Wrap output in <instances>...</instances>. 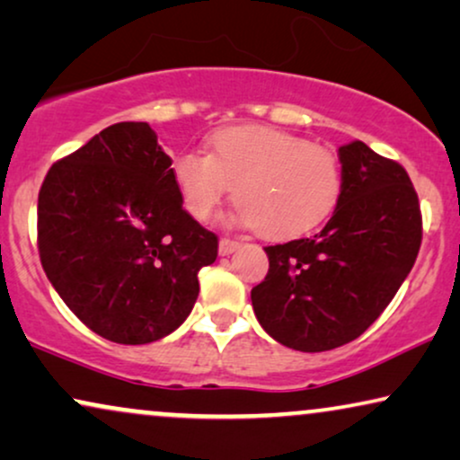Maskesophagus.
I'll list each match as a JSON object with an SVG mask.
<instances>
[{
    "label": "esophagus",
    "instance_id": "obj_1",
    "mask_svg": "<svg viewBox=\"0 0 460 460\" xmlns=\"http://www.w3.org/2000/svg\"><path fill=\"white\" fill-rule=\"evenodd\" d=\"M240 246H242V243L237 240H229V237H223V240H220V243H218V254L220 256H229V254H234Z\"/></svg>",
    "mask_w": 460,
    "mask_h": 460
}]
</instances>
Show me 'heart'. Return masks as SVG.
I'll use <instances>...</instances> for the list:
<instances>
[{"instance_id": "1", "label": "heart", "mask_w": 460, "mask_h": 460, "mask_svg": "<svg viewBox=\"0 0 460 460\" xmlns=\"http://www.w3.org/2000/svg\"><path fill=\"white\" fill-rule=\"evenodd\" d=\"M172 181L185 210L208 220L234 190L235 220L269 240H290L320 226L342 193V168L332 151L267 126L214 132L208 155L182 151Z\"/></svg>"}]
</instances>
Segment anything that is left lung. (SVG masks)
Wrapping results in <instances>:
<instances>
[{"label": "left lung", "instance_id": "8db88e82", "mask_svg": "<svg viewBox=\"0 0 460 460\" xmlns=\"http://www.w3.org/2000/svg\"><path fill=\"white\" fill-rule=\"evenodd\" d=\"M342 193L314 237L267 246L252 288L254 315L281 345L305 353L358 339L400 290L422 240L419 195L406 170L353 140L339 149Z\"/></svg>", "mask_w": 460, "mask_h": 460}]
</instances>
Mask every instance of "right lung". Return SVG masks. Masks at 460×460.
Wrapping results in <instances>:
<instances>
[{
	"label": "right lung",
	"instance_id": "right-lung-1",
	"mask_svg": "<svg viewBox=\"0 0 460 460\" xmlns=\"http://www.w3.org/2000/svg\"><path fill=\"white\" fill-rule=\"evenodd\" d=\"M38 246L54 290L92 332L145 345L191 314L218 237L182 210L151 126L121 121L48 170Z\"/></svg>",
	"mask_w": 460,
	"mask_h": 460
}]
</instances>
